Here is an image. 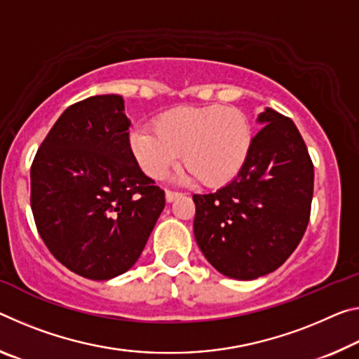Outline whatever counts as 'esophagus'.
Segmentation results:
<instances>
[{"label":"esophagus","mask_w":359,"mask_h":359,"mask_svg":"<svg viewBox=\"0 0 359 359\" xmlns=\"http://www.w3.org/2000/svg\"><path fill=\"white\" fill-rule=\"evenodd\" d=\"M182 195L179 191H170V190H166V201L168 203H172V201H175L177 200V198H180Z\"/></svg>","instance_id":"esophagus-1"}]
</instances>
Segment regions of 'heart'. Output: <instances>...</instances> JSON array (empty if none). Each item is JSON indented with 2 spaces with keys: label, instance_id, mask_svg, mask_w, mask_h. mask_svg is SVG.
I'll return each instance as SVG.
<instances>
[{
  "label": "heart",
  "instance_id": "b5f03b06",
  "mask_svg": "<svg viewBox=\"0 0 359 359\" xmlns=\"http://www.w3.org/2000/svg\"><path fill=\"white\" fill-rule=\"evenodd\" d=\"M252 128L241 110L219 104L174 107L159 113L151 128H135L128 147L151 179H164L180 159L184 180L200 179L210 189L235 180L252 149Z\"/></svg>",
  "mask_w": 359,
  "mask_h": 359
}]
</instances>
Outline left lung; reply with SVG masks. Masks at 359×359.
<instances>
[{
  "instance_id": "1",
  "label": "left lung",
  "mask_w": 359,
  "mask_h": 359,
  "mask_svg": "<svg viewBox=\"0 0 359 359\" xmlns=\"http://www.w3.org/2000/svg\"><path fill=\"white\" fill-rule=\"evenodd\" d=\"M251 155L215 193L193 195V231L210 265L235 280L269 275L299 246L310 220L313 163L291 118L265 108Z\"/></svg>"
}]
</instances>
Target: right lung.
<instances>
[{"label": "right lung", "instance_id": "add662e5", "mask_svg": "<svg viewBox=\"0 0 359 359\" xmlns=\"http://www.w3.org/2000/svg\"><path fill=\"white\" fill-rule=\"evenodd\" d=\"M129 126L121 95L76 102L57 119L32 164L39 236L62 265L89 280L128 271L166 203L130 155Z\"/></svg>", "mask_w": 359, "mask_h": 359}]
</instances>
